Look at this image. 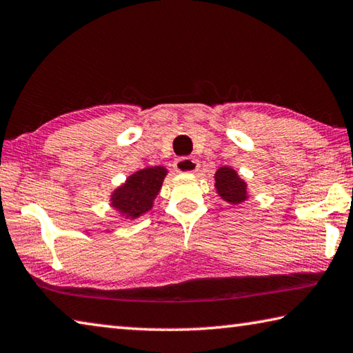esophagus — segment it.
Instances as JSON below:
<instances>
[{
    "mask_svg": "<svg viewBox=\"0 0 353 353\" xmlns=\"http://www.w3.org/2000/svg\"><path fill=\"white\" fill-rule=\"evenodd\" d=\"M173 167H175L176 172L180 173H194L199 170V163L194 158H180L175 161V164H173Z\"/></svg>",
    "mask_w": 353,
    "mask_h": 353,
    "instance_id": "obj_1",
    "label": "esophagus"
}]
</instances>
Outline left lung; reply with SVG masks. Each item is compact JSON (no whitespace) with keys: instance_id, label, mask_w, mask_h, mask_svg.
Segmentation results:
<instances>
[{"instance_id":"1","label":"left lung","mask_w":353,"mask_h":353,"mask_svg":"<svg viewBox=\"0 0 353 353\" xmlns=\"http://www.w3.org/2000/svg\"><path fill=\"white\" fill-rule=\"evenodd\" d=\"M215 190L221 200H225L230 205H242L248 200V184H246L239 173L232 167L223 165L215 172Z\"/></svg>"}]
</instances>
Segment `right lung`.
Returning <instances> with one entry per match:
<instances>
[{"label": "right lung", "instance_id": "1", "mask_svg": "<svg viewBox=\"0 0 353 353\" xmlns=\"http://www.w3.org/2000/svg\"><path fill=\"white\" fill-rule=\"evenodd\" d=\"M167 173L169 172L164 165L145 167L132 173L125 183L110 195V206L127 220L141 217L153 208V201L159 194Z\"/></svg>", "mask_w": 353, "mask_h": 353}]
</instances>
